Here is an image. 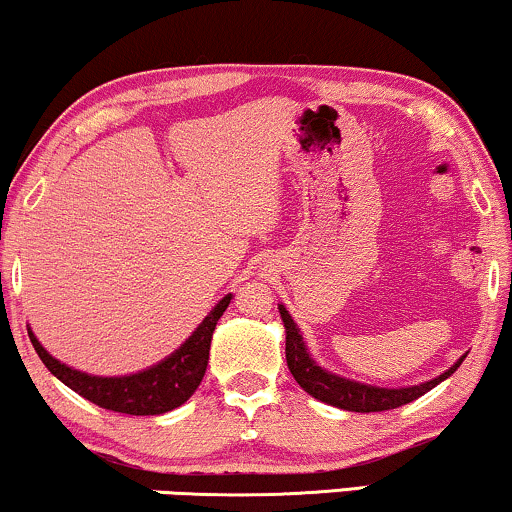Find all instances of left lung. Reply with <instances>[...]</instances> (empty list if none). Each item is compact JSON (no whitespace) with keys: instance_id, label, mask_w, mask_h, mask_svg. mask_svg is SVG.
Here are the masks:
<instances>
[{"instance_id":"8db88e82","label":"left lung","mask_w":512,"mask_h":512,"mask_svg":"<svg viewBox=\"0 0 512 512\" xmlns=\"http://www.w3.org/2000/svg\"><path fill=\"white\" fill-rule=\"evenodd\" d=\"M278 312H281L283 326H286V361H288L290 373H293V378L297 380V385H300L307 394H312L314 399L323 401V404L338 406V409H345V411L373 413V411L399 409V406L423 397L425 392H430L432 387H437L442 380L449 378V375L454 373L465 359L463 354V357L458 359L449 371H444L442 375H437V378H432L428 383H420V385L390 390V387L357 383V380L342 378V375H335L316 364V361L309 357L300 328H297L293 316L288 314V309L283 307V304H278Z\"/></svg>"}]
</instances>
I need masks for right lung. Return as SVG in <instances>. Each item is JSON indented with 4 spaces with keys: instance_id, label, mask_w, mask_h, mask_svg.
I'll return each instance as SVG.
<instances>
[{
    "instance_id": "right-lung-1",
    "label": "right lung",
    "mask_w": 512,
    "mask_h": 512,
    "mask_svg": "<svg viewBox=\"0 0 512 512\" xmlns=\"http://www.w3.org/2000/svg\"><path fill=\"white\" fill-rule=\"evenodd\" d=\"M229 302L231 295L222 297L215 304V309L205 316L203 323L189 335V340L179 349H174L170 357L160 364L132 375H115V378L89 375L70 368L68 364H61L40 345V340L35 338L30 328L28 335L35 352L40 354L42 364L80 397L89 399L101 409L127 413V416H160V413L177 409L198 390L205 368H208L212 333H215L219 316L226 312Z\"/></svg>"
}]
</instances>
